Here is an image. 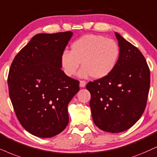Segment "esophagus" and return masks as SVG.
<instances>
[{
    "mask_svg": "<svg viewBox=\"0 0 157 157\" xmlns=\"http://www.w3.org/2000/svg\"><path fill=\"white\" fill-rule=\"evenodd\" d=\"M86 85V82L84 80H80V86L81 88H84V87Z\"/></svg>",
    "mask_w": 157,
    "mask_h": 157,
    "instance_id": "1",
    "label": "esophagus"
}]
</instances>
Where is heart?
I'll use <instances>...</instances> for the list:
<instances>
[{
    "label": "heart",
    "instance_id": "obj_1",
    "mask_svg": "<svg viewBox=\"0 0 157 157\" xmlns=\"http://www.w3.org/2000/svg\"><path fill=\"white\" fill-rule=\"evenodd\" d=\"M120 56V46L114 40L101 35H85L72 43L71 51L61 53L60 64L64 74L72 77L82 62L80 77L101 79L112 72Z\"/></svg>",
    "mask_w": 157,
    "mask_h": 157
}]
</instances>
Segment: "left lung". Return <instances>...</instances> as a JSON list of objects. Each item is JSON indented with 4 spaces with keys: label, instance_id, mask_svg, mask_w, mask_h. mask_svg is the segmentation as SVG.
Instances as JSON below:
<instances>
[{
    "label": "left lung",
    "instance_id": "8db88e82",
    "mask_svg": "<svg viewBox=\"0 0 157 157\" xmlns=\"http://www.w3.org/2000/svg\"><path fill=\"white\" fill-rule=\"evenodd\" d=\"M115 35L120 48L116 67L106 77L86 85L93 122L113 133L128 130L140 118L150 87L149 68L141 52L119 33Z\"/></svg>",
    "mask_w": 157,
    "mask_h": 157
}]
</instances>
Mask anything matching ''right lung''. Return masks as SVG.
<instances>
[{
    "label": "right lung",
    "mask_w": 157,
    "mask_h": 157,
    "mask_svg": "<svg viewBox=\"0 0 157 157\" xmlns=\"http://www.w3.org/2000/svg\"><path fill=\"white\" fill-rule=\"evenodd\" d=\"M72 32L40 33L16 56L8 76L17 119L33 136L51 138L69 122L67 106L80 90L78 80L61 69L60 56Z\"/></svg>",
    "instance_id": "right-lung-1"
}]
</instances>
